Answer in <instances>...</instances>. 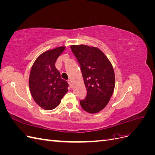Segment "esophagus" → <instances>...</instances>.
<instances>
[{"label": "esophagus", "mask_w": 155, "mask_h": 155, "mask_svg": "<svg viewBox=\"0 0 155 155\" xmlns=\"http://www.w3.org/2000/svg\"><path fill=\"white\" fill-rule=\"evenodd\" d=\"M68 84H69V86H70V88H72V81L70 80V79H68Z\"/></svg>", "instance_id": "obj_1"}]
</instances>
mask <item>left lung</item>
<instances>
[{
    "label": "left lung",
    "mask_w": 155,
    "mask_h": 155,
    "mask_svg": "<svg viewBox=\"0 0 155 155\" xmlns=\"http://www.w3.org/2000/svg\"><path fill=\"white\" fill-rule=\"evenodd\" d=\"M80 66L87 96L80 101L83 110L95 114L103 110L110 101L115 87L112 65L103 51L94 46H70Z\"/></svg>",
    "instance_id": "left-lung-1"
}]
</instances>
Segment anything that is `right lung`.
I'll return each mask as SVG.
<instances>
[{
	"label": "right lung",
	"instance_id": "right-lung-1",
	"mask_svg": "<svg viewBox=\"0 0 155 155\" xmlns=\"http://www.w3.org/2000/svg\"><path fill=\"white\" fill-rule=\"evenodd\" d=\"M65 46L45 51L33 64L29 76L31 95L36 104L45 110L57 107L68 92V83L61 78L55 64Z\"/></svg>",
	"mask_w": 155,
	"mask_h": 155
}]
</instances>
